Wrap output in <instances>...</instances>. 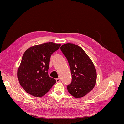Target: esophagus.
Wrapping results in <instances>:
<instances>
[{
  "instance_id": "1",
  "label": "esophagus",
  "mask_w": 124,
  "mask_h": 124,
  "mask_svg": "<svg viewBox=\"0 0 124 124\" xmlns=\"http://www.w3.org/2000/svg\"><path fill=\"white\" fill-rule=\"evenodd\" d=\"M56 82H59L61 81V78H56Z\"/></svg>"
}]
</instances>
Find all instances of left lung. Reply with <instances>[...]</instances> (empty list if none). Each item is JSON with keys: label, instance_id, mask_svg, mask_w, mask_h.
Segmentation results:
<instances>
[{"label": "left lung", "instance_id": "left-lung-1", "mask_svg": "<svg viewBox=\"0 0 124 124\" xmlns=\"http://www.w3.org/2000/svg\"><path fill=\"white\" fill-rule=\"evenodd\" d=\"M68 62L72 76L67 89L75 98L85 96L95 87L96 70L93 62L84 51L73 43L63 44L60 47Z\"/></svg>", "mask_w": 124, "mask_h": 124}]
</instances>
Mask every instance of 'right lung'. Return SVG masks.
Listing matches in <instances>:
<instances>
[{"instance_id": "add662e5", "label": "right lung", "mask_w": 124, "mask_h": 124, "mask_svg": "<svg viewBox=\"0 0 124 124\" xmlns=\"http://www.w3.org/2000/svg\"><path fill=\"white\" fill-rule=\"evenodd\" d=\"M61 44L44 43L31 46L22 57L17 78L22 87L33 96L40 97L50 91L56 80L49 77L48 70L51 55Z\"/></svg>"}]
</instances>
